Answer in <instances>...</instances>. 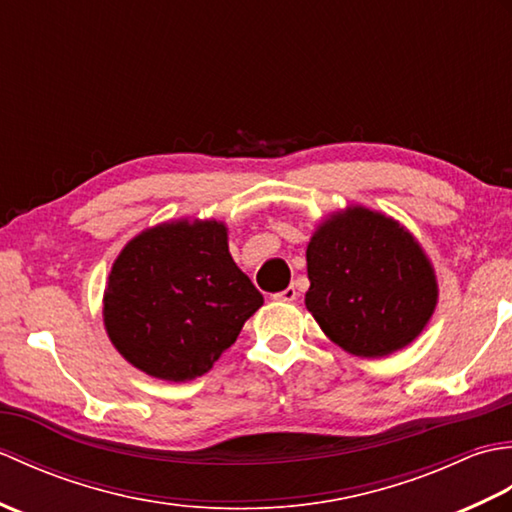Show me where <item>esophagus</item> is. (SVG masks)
<instances>
[{
  "label": "esophagus",
  "instance_id": "1",
  "mask_svg": "<svg viewBox=\"0 0 512 512\" xmlns=\"http://www.w3.org/2000/svg\"><path fill=\"white\" fill-rule=\"evenodd\" d=\"M297 297H299V292H297V288H295V286H288L286 290H281V292H277V295H275V299H277V301H286V303L295 301Z\"/></svg>",
  "mask_w": 512,
  "mask_h": 512
}]
</instances>
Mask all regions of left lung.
Listing matches in <instances>:
<instances>
[{
  "label": "left lung",
  "mask_w": 512,
  "mask_h": 512,
  "mask_svg": "<svg viewBox=\"0 0 512 512\" xmlns=\"http://www.w3.org/2000/svg\"><path fill=\"white\" fill-rule=\"evenodd\" d=\"M306 308L345 352L383 358L429 323L438 281L405 226L365 206H347L317 226L306 250Z\"/></svg>",
  "instance_id": "left-lung-1"
}]
</instances>
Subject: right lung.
I'll list each match as a JSON object with an SVG mask.
<instances>
[{
	"instance_id": "right-lung-1",
	"label": "right lung",
	"mask_w": 512,
	"mask_h": 512,
	"mask_svg": "<svg viewBox=\"0 0 512 512\" xmlns=\"http://www.w3.org/2000/svg\"><path fill=\"white\" fill-rule=\"evenodd\" d=\"M262 303L228 253L222 222L176 220L121 250L107 277L103 321L127 363L184 383L209 372Z\"/></svg>"
}]
</instances>
